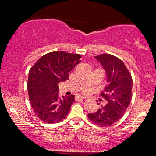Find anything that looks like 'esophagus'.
Wrapping results in <instances>:
<instances>
[{"label":"esophagus","instance_id":"1","mask_svg":"<svg viewBox=\"0 0 156 156\" xmlns=\"http://www.w3.org/2000/svg\"><path fill=\"white\" fill-rule=\"evenodd\" d=\"M85 96H80V95H77V96H76V99L78 100V99H84L85 98Z\"/></svg>","mask_w":156,"mask_h":156}]
</instances>
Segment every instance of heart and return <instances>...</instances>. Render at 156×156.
Returning a JSON list of instances; mask_svg holds the SVG:
<instances>
[{"instance_id": "b5f03b06", "label": "heart", "mask_w": 156, "mask_h": 156, "mask_svg": "<svg viewBox=\"0 0 156 156\" xmlns=\"http://www.w3.org/2000/svg\"><path fill=\"white\" fill-rule=\"evenodd\" d=\"M86 91H87V90H86Z\"/></svg>"}]
</instances>
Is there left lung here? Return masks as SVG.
<instances>
[{
	"label": "left lung",
	"mask_w": 156,
	"mask_h": 156,
	"mask_svg": "<svg viewBox=\"0 0 156 156\" xmlns=\"http://www.w3.org/2000/svg\"><path fill=\"white\" fill-rule=\"evenodd\" d=\"M95 58L106 73L107 84L105 93L101 96L107 105L101 106L96 113H88V117L96 125L109 126L122 117L130 104L133 80L125 63L118 58L108 54Z\"/></svg>",
	"instance_id": "8db88e82"
}]
</instances>
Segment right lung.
<instances>
[{"mask_svg":"<svg viewBox=\"0 0 156 156\" xmlns=\"http://www.w3.org/2000/svg\"><path fill=\"white\" fill-rule=\"evenodd\" d=\"M80 54L53 51L40 58L29 72V98L36 115L47 123L60 122L67 115L74 95L58 96L60 82L69 79V72L81 61Z\"/></svg>","mask_w":156,"mask_h":156,"instance_id":"add662e5","label":"right lung"}]
</instances>
